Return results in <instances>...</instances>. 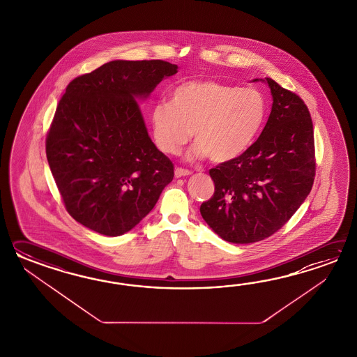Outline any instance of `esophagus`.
I'll return each instance as SVG.
<instances>
[{
	"mask_svg": "<svg viewBox=\"0 0 357 357\" xmlns=\"http://www.w3.org/2000/svg\"><path fill=\"white\" fill-rule=\"evenodd\" d=\"M191 175V172H190L189 169H185V168L177 167L175 169V177H183V176H190Z\"/></svg>",
	"mask_w": 357,
	"mask_h": 357,
	"instance_id": "1",
	"label": "esophagus"
}]
</instances>
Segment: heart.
<instances>
[{"mask_svg": "<svg viewBox=\"0 0 357 357\" xmlns=\"http://www.w3.org/2000/svg\"><path fill=\"white\" fill-rule=\"evenodd\" d=\"M266 99L255 88L217 80H188L176 85L166 100L154 105L151 125L160 151L176 154L194 131L190 158L215 163L235 160L257 140L266 119Z\"/></svg>", "mask_w": 357, "mask_h": 357, "instance_id": "1", "label": "heart"}]
</instances>
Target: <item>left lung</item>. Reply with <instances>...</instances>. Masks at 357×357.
Returning a JSON list of instances; mask_svg holds the SVG:
<instances>
[{
    "label": "left lung",
    "mask_w": 357,
    "mask_h": 357,
    "mask_svg": "<svg viewBox=\"0 0 357 357\" xmlns=\"http://www.w3.org/2000/svg\"><path fill=\"white\" fill-rule=\"evenodd\" d=\"M272 112L258 140L235 160L209 169L213 197L200 205L208 226L234 243H258L281 229L315 178L314 129L296 93L266 77Z\"/></svg>",
    "instance_id": "left-lung-1"
}]
</instances>
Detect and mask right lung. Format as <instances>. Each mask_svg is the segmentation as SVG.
<instances>
[{"label": "right lung", "instance_id": "obj_1", "mask_svg": "<svg viewBox=\"0 0 357 357\" xmlns=\"http://www.w3.org/2000/svg\"><path fill=\"white\" fill-rule=\"evenodd\" d=\"M177 65L111 61L66 86L46 154L68 214L100 235L135 227L174 178V163L148 135L135 97L146 98Z\"/></svg>", "mask_w": 357, "mask_h": 357}]
</instances>
